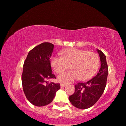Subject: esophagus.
<instances>
[{"mask_svg": "<svg viewBox=\"0 0 126 126\" xmlns=\"http://www.w3.org/2000/svg\"><path fill=\"white\" fill-rule=\"evenodd\" d=\"M60 86H61V87H65V86H66V85L65 84H61V85H60Z\"/></svg>", "mask_w": 126, "mask_h": 126, "instance_id": "esophagus-1", "label": "esophagus"}]
</instances>
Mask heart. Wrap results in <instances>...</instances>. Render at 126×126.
<instances>
[{
  "label": "heart",
  "instance_id": "1",
  "mask_svg": "<svg viewBox=\"0 0 126 126\" xmlns=\"http://www.w3.org/2000/svg\"><path fill=\"white\" fill-rule=\"evenodd\" d=\"M61 54L63 57L54 55L51 59V66L58 73L70 64L71 69L58 76V80L61 83L68 84L78 78L80 80H87L95 74L99 67V57L93 52L71 48L63 50Z\"/></svg>",
  "mask_w": 126,
  "mask_h": 126
}]
</instances>
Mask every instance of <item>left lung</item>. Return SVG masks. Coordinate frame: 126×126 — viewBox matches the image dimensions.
Listing matches in <instances>:
<instances>
[{
    "label": "left lung",
    "instance_id": "left-lung-1",
    "mask_svg": "<svg viewBox=\"0 0 126 126\" xmlns=\"http://www.w3.org/2000/svg\"><path fill=\"white\" fill-rule=\"evenodd\" d=\"M99 54L101 67L95 76L86 82H79L75 86V93L69 97L71 104L77 108L85 109L92 107L101 97L105 89L108 67L106 56L101 50Z\"/></svg>",
    "mask_w": 126,
    "mask_h": 126
}]
</instances>
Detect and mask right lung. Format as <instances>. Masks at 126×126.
I'll return each instance as SVG.
<instances>
[{
    "instance_id": "obj_1",
    "label": "right lung",
    "mask_w": 126,
    "mask_h": 126,
    "mask_svg": "<svg viewBox=\"0 0 126 126\" xmlns=\"http://www.w3.org/2000/svg\"><path fill=\"white\" fill-rule=\"evenodd\" d=\"M53 49L51 43H41L29 52L24 63L22 84L24 94L28 100L37 107L51 103L60 89L59 83L47 81L55 79L50 63Z\"/></svg>"
}]
</instances>
